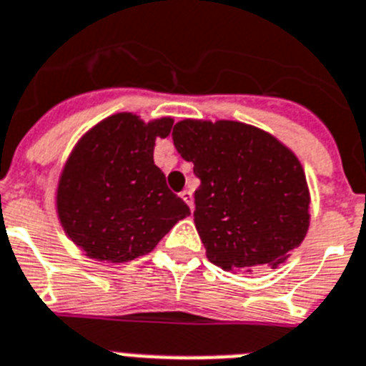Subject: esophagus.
<instances>
[{
  "label": "esophagus",
  "mask_w": 366,
  "mask_h": 366,
  "mask_svg": "<svg viewBox=\"0 0 366 366\" xmlns=\"http://www.w3.org/2000/svg\"><path fill=\"white\" fill-rule=\"evenodd\" d=\"M180 197H182L184 202L188 204L189 210H193V193L189 192V189H184V192L180 193Z\"/></svg>",
  "instance_id": "34e87169"
}]
</instances>
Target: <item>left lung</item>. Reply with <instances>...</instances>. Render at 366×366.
<instances>
[{
	"mask_svg": "<svg viewBox=\"0 0 366 366\" xmlns=\"http://www.w3.org/2000/svg\"><path fill=\"white\" fill-rule=\"evenodd\" d=\"M178 154L201 180L193 219L207 257L227 272L277 268L309 229L300 159L268 132L234 121H180Z\"/></svg>",
	"mask_w": 366,
	"mask_h": 366,
	"instance_id": "1",
	"label": "left lung"
}]
</instances>
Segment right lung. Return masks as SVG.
<instances>
[{"label":"right lung","instance_id":"add662e5","mask_svg":"<svg viewBox=\"0 0 366 366\" xmlns=\"http://www.w3.org/2000/svg\"><path fill=\"white\" fill-rule=\"evenodd\" d=\"M171 128L169 117L145 124L137 115L117 113L72 150L59 178L57 214L89 259H137L189 216L188 204L154 165L156 137H167Z\"/></svg>","mask_w":366,"mask_h":366}]
</instances>
